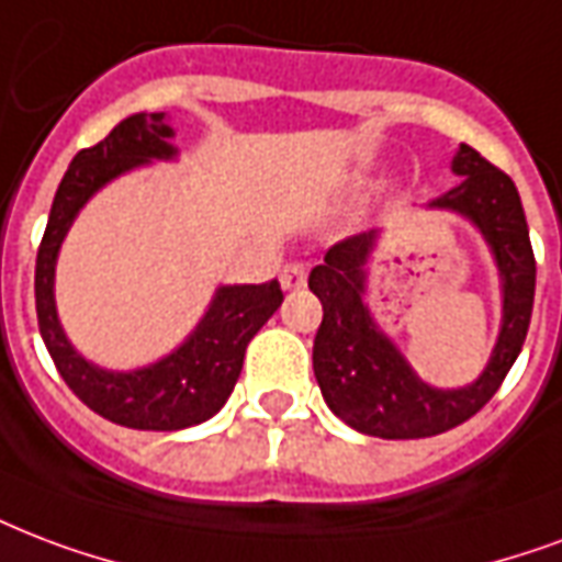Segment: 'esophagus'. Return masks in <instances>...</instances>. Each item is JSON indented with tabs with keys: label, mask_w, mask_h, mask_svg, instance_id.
<instances>
[{
	"label": "esophagus",
	"mask_w": 562,
	"mask_h": 562,
	"mask_svg": "<svg viewBox=\"0 0 562 562\" xmlns=\"http://www.w3.org/2000/svg\"><path fill=\"white\" fill-rule=\"evenodd\" d=\"M306 265L300 262H289L285 268L280 271V285L285 291H294V289H303L306 285Z\"/></svg>",
	"instance_id": "obj_1"
}]
</instances>
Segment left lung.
<instances>
[{"label": "left lung", "instance_id": "left-lung-1", "mask_svg": "<svg viewBox=\"0 0 562 562\" xmlns=\"http://www.w3.org/2000/svg\"><path fill=\"white\" fill-rule=\"evenodd\" d=\"M453 186L427 212H448L471 224L492 252L501 289V327L483 371L465 385H434L418 376L395 338L376 324L368 306L371 262L385 229L353 235L329 247L310 273L312 294L324 306L312 368L321 395L341 422L380 439L439 436L486 406L519 357L533 312L537 262L519 191L507 173L460 144L451 158Z\"/></svg>", "mask_w": 562, "mask_h": 562}]
</instances>
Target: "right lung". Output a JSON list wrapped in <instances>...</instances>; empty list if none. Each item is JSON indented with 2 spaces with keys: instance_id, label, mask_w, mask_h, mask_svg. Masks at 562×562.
I'll use <instances>...</instances> for the list:
<instances>
[{
  "instance_id": "right-lung-1",
  "label": "right lung",
  "mask_w": 562,
  "mask_h": 562,
  "mask_svg": "<svg viewBox=\"0 0 562 562\" xmlns=\"http://www.w3.org/2000/svg\"><path fill=\"white\" fill-rule=\"evenodd\" d=\"M177 132L165 111H138L120 120L91 149H81L55 191L49 224L34 268L37 327L58 374L93 413L132 430H186L221 413L241 374L244 350L280 310V282L217 285L203 318L177 348L147 366L114 371L76 350L55 303V265L76 217L102 188L153 161H177Z\"/></svg>"
}]
</instances>
